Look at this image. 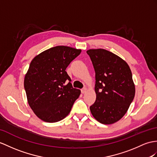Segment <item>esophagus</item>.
I'll use <instances>...</instances> for the list:
<instances>
[{
    "instance_id": "1",
    "label": "esophagus",
    "mask_w": 157,
    "mask_h": 157,
    "mask_svg": "<svg viewBox=\"0 0 157 157\" xmlns=\"http://www.w3.org/2000/svg\"><path fill=\"white\" fill-rule=\"evenodd\" d=\"M86 90H87V88H86V87H84L83 89H81V93H82V94L85 93L86 92Z\"/></svg>"
}]
</instances>
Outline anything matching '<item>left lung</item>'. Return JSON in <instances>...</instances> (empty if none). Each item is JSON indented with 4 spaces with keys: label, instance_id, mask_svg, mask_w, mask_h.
<instances>
[{
    "label": "left lung",
    "instance_id": "8db88e82",
    "mask_svg": "<svg viewBox=\"0 0 157 157\" xmlns=\"http://www.w3.org/2000/svg\"><path fill=\"white\" fill-rule=\"evenodd\" d=\"M95 71L97 98L90 106V112L99 123L113 124L122 118L135 94L132 72L121 57L105 49L86 51Z\"/></svg>",
    "mask_w": 157,
    "mask_h": 157
}]
</instances>
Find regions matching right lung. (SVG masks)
Listing matches in <instances>:
<instances>
[{"mask_svg": "<svg viewBox=\"0 0 157 157\" xmlns=\"http://www.w3.org/2000/svg\"><path fill=\"white\" fill-rule=\"evenodd\" d=\"M81 52L66 46H56L32 60L24 86L30 107L40 119L56 123L71 112L81 90L72 87L67 67Z\"/></svg>", "mask_w": 157, "mask_h": 157, "instance_id": "1", "label": "right lung"}]
</instances>
